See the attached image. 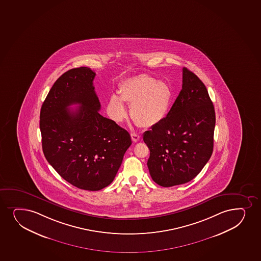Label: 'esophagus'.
Segmentation results:
<instances>
[{
	"label": "esophagus",
	"instance_id": "34e87169",
	"mask_svg": "<svg viewBox=\"0 0 261 261\" xmlns=\"http://www.w3.org/2000/svg\"><path fill=\"white\" fill-rule=\"evenodd\" d=\"M131 137H132L133 141L137 142V141H140V139H141V135H136V134H132V135H131Z\"/></svg>",
	"mask_w": 261,
	"mask_h": 261
}]
</instances>
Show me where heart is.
<instances>
[{
    "instance_id": "obj_1",
    "label": "heart",
    "mask_w": 261,
    "mask_h": 261,
    "mask_svg": "<svg viewBox=\"0 0 261 261\" xmlns=\"http://www.w3.org/2000/svg\"><path fill=\"white\" fill-rule=\"evenodd\" d=\"M119 96L112 95L108 113L116 122L127 116L123 102L131 105L133 120L141 127H152L162 122L169 114L173 100V90L169 83L142 74L125 80L120 86Z\"/></svg>"
}]
</instances>
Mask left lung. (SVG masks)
<instances>
[{
    "label": "left lung",
    "instance_id": "obj_1",
    "mask_svg": "<svg viewBox=\"0 0 261 261\" xmlns=\"http://www.w3.org/2000/svg\"><path fill=\"white\" fill-rule=\"evenodd\" d=\"M215 123L214 106L204 84L184 68L182 87L169 114L143 135L153 181L172 187L196 177L212 156Z\"/></svg>",
    "mask_w": 261,
    "mask_h": 261
}]
</instances>
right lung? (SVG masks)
<instances>
[{"mask_svg": "<svg viewBox=\"0 0 261 261\" xmlns=\"http://www.w3.org/2000/svg\"><path fill=\"white\" fill-rule=\"evenodd\" d=\"M95 72L74 68L57 80L40 112L42 147L48 163L81 190H102L114 181L132 144L129 133L99 114ZM72 104L79 108L70 110Z\"/></svg>", "mask_w": 261, "mask_h": 261, "instance_id": "obj_1", "label": "right lung"}]
</instances>
